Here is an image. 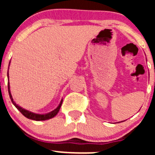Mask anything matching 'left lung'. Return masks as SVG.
<instances>
[{"label": "left lung", "instance_id": "left-lung-1", "mask_svg": "<svg viewBox=\"0 0 155 155\" xmlns=\"http://www.w3.org/2000/svg\"><path fill=\"white\" fill-rule=\"evenodd\" d=\"M123 121H120V122H123ZM120 122H118V123H120Z\"/></svg>", "mask_w": 155, "mask_h": 155}]
</instances>
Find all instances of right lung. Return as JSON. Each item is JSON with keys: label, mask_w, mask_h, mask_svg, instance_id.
Returning <instances> with one entry per match:
<instances>
[{"label": "right lung", "mask_w": 155, "mask_h": 155, "mask_svg": "<svg viewBox=\"0 0 155 155\" xmlns=\"http://www.w3.org/2000/svg\"><path fill=\"white\" fill-rule=\"evenodd\" d=\"M10 62L9 63V67H10ZM7 79H8V80H9V70H8V71H7ZM8 91H9V94H10V97L11 101H12V103L13 104V105L16 107V109H18V110L19 111V112H21V113L25 117L29 118V119L34 120V121H46V120H48V119H50V118H54V117L57 115L58 112H59V110H60L61 107L62 102H63V99H61L60 104H59V105L58 106L57 108H56V109H54V110L51 111V112H48V113H45V114L35 113V112H31V111L27 110V109H24V108L20 107V106H18V104H17L14 101V100H13V98H12V94H11V92H10V82H8Z\"/></svg>", "instance_id": "obj_1"}]
</instances>
